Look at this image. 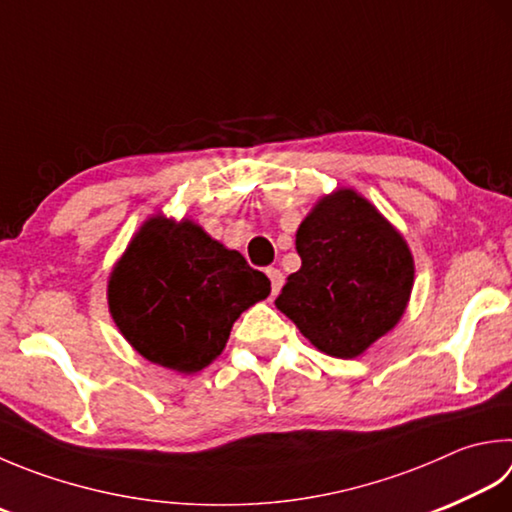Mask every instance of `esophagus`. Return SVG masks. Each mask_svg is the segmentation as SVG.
<instances>
[{
  "label": "esophagus",
  "mask_w": 512,
  "mask_h": 512,
  "mask_svg": "<svg viewBox=\"0 0 512 512\" xmlns=\"http://www.w3.org/2000/svg\"><path fill=\"white\" fill-rule=\"evenodd\" d=\"M265 272H267V276H269V281H272V296H276L278 292H281L283 272H281V269H276V267H267Z\"/></svg>",
  "instance_id": "obj_1"
}]
</instances>
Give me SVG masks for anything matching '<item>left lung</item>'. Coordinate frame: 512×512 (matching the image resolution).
Returning a JSON list of instances; mask_svg holds the SVG:
<instances>
[{
	"instance_id": "8db88e82",
	"label": "left lung",
	"mask_w": 512,
	"mask_h": 512,
	"mask_svg": "<svg viewBox=\"0 0 512 512\" xmlns=\"http://www.w3.org/2000/svg\"><path fill=\"white\" fill-rule=\"evenodd\" d=\"M301 269L276 307L318 350L354 359L406 312L414 260L406 240L354 189L321 198L296 231Z\"/></svg>"
}]
</instances>
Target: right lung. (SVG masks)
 Wrapping results in <instances>:
<instances>
[{
	"instance_id": "obj_1",
	"label": "right lung",
	"mask_w": 512,
	"mask_h": 512,
	"mask_svg": "<svg viewBox=\"0 0 512 512\" xmlns=\"http://www.w3.org/2000/svg\"><path fill=\"white\" fill-rule=\"evenodd\" d=\"M272 292L269 278L191 220L149 218L109 276V312L136 350L194 374L225 350L231 325Z\"/></svg>"
}]
</instances>
